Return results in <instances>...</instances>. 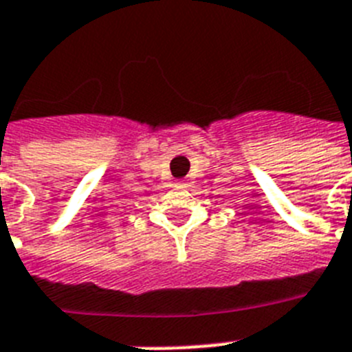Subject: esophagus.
<instances>
[{
  "mask_svg": "<svg viewBox=\"0 0 352 352\" xmlns=\"http://www.w3.org/2000/svg\"><path fill=\"white\" fill-rule=\"evenodd\" d=\"M182 186H186L184 181H177V188H182Z\"/></svg>",
  "mask_w": 352,
  "mask_h": 352,
  "instance_id": "obj_1",
  "label": "esophagus"
}]
</instances>
